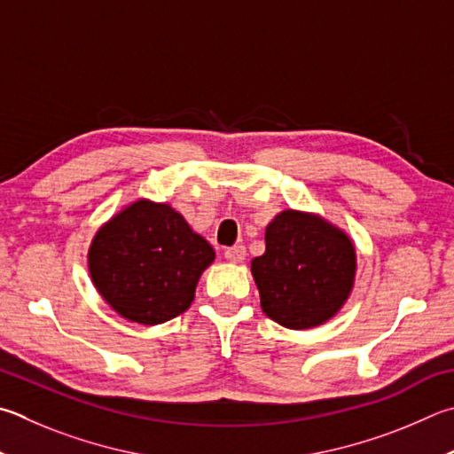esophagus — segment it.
Here are the masks:
<instances>
[{
	"instance_id": "1",
	"label": "esophagus",
	"mask_w": 454,
	"mask_h": 454,
	"mask_svg": "<svg viewBox=\"0 0 454 454\" xmlns=\"http://www.w3.org/2000/svg\"><path fill=\"white\" fill-rule=\"evenodd\" d=\"M224 258L232 263H240L246 258V248L244 246H232V248H226Z\"/></svg>"
}]
</instances>
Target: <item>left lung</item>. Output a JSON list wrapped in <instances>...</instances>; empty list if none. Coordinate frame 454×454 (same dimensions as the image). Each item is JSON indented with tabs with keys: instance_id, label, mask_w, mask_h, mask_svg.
Returning a JSON list of instances; mask_svg holds the SVG:
<instances>
[{
	"instance_id": "left-lung-1",
	"label": "left lung",
	"mask_w": 454,
	"mask_h": 454,
	"mask_svg": "<svg viewBox=\"0 0 454 454\" xmlns=\"http://www.w3.org/2000/svg\"><path fill=\"white\" fill-rule=\"evenodd\" d=\"M356 246L317 214L284 210L266 228V252L252 260L263 313L287 329L332 319L356 282Z\"/></svg>"
}]
</instances>
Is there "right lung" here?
<instances>
[{"label":"right lung","mask_w":454,"mask_h":454,"mask_svg":"<svg viewBox=\"0 0 454 454\" xmlns=\"http://www.w3.org/2000/svg\"><path fill=\"white\" fill-rule=\"evenodd\" d=\"M212 246L170 204L135 200L97 230L87 254L97 292L135 324L156 325L191 308Z\"/></svg>","instance_id":"right-lung-1"}]
</instances>
